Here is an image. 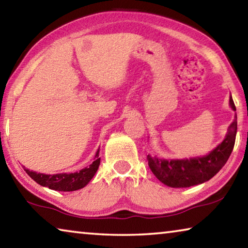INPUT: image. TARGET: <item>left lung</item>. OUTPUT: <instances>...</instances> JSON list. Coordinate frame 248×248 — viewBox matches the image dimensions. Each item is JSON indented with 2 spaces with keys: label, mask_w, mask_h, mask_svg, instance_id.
I'll use <instances>...</instances> for the list:
<instances>
[{
  "label": "left lung",
  "mask_w": 248,
  "mask_h": 248,
  "mask_svg": "<svg viewBox=\"0 0 248 248\" xmlns=\"http://www.w3.org/2000/svg\"><path fill=\"white\" fill-rule=\"evenodd\" d=\"M230 106L234 111L236 110L232 96L230 97ZM236 131L237 121L235 116V120L230 124L225 139L208 155L189 159H164L148 155L146 159L150 169L158 180L169 187L186 188L208 182L229 159L234 148Z\"/></svg>",
  "instance_id": "left-lung-1"
}]
</instances>
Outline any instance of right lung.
Masks as SVG:
<instances>
[{
	"mask_svg": "<svg viewBox=\"0 0 248 248\" xmlns=\"http://www.w3.org/2000/svg\"><path fill=\"white\" fill-rule=\"evenodd\" d=\"M98 153L99 150L96 152L94 162L89 167H85V169L77 171V173L46 175L29 170L28 169H25V166L24 170L37 184L41 185V186L48 187L50 189L58 191H74L85 187L90 183V180L94 177L100 164V157L98 156Z\"/></svg>",
	"mask_w": 248,
	"mask_h": 248,
	"instance_id": "1",
	"label": "right lung"
}]
</instances>
